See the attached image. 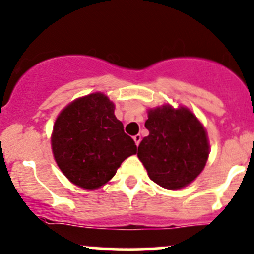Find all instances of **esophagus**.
<instances>
[{
    "label": "esophagus",
    "mask_w": 254,
    "mask_h": 254,
    "mask_svg": "<svg viewBox=\"0 0 254 254\" xmlns=\"http://www.w3.org/2000/svg\"><path fill=\"white\" fill-rule=\"evenodd\" d=\"M134 141H135L136 146L140 145V142H141V135H135V136H134Z\"/></svg>",
    "instance_id": "obj_1"
}]
</instances>
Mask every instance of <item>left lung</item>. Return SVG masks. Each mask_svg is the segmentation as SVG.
I'll return each instance as SVG.
<instances>
[{
    "label": "left lung",
    "instance_id": "obj_1",
    "mask_svg": "<svg viewBox=\"0 0 254 254\" xmlns=\"http://www.w3.org/2000/svg\"><path fill=\"white\" fill-rule=\"evenodd\" d=\"M137 157L152 181L168 190L190 185L204 169L209 140L203 124L186 107L169 103L149 108Z\"/></svg>",
    "mask_w": 254,
    "mask_h": 254
}]
</instances>
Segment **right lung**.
Segmentation results:
<instances>
[{"mask_svg":"<svg viewBox=\"0 0 254 254\" xmlns=\"http://www.w3.org/2000/svg\"><path fill=\"white\" fill-rule=\"evenodd\" d=\"M114 109L108 96L93 92L64 107L53 124L55 161L71 184L85 190L109 183L120 164L137 151Z\"/></svg>","mask_w":254,"mask_h":254,"instance_id":"1","label":"right lung"}]
</instances>
